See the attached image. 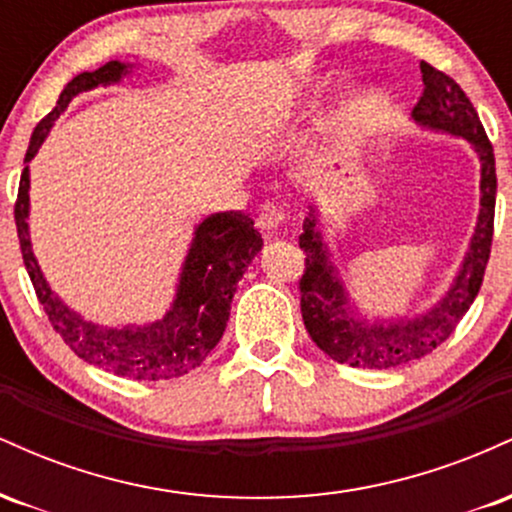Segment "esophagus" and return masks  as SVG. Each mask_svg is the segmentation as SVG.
Segmentation results:
<instances>
[{"instance_id":"1","label":"esophagus","mask_w":512,"mask_h":512,"mask_svg":"<svg viewBox=\"0 0 512 512\" xmlns=\"http://www.w3.org/2000/svg\"><path fill=\"white\" fill-rule=\"evenodd\" d=\"M286 221V211L279 204H262L260 214H257V226L267 233H276Z\"/></svg>"}]
</instances>
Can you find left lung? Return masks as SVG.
<instances>
[{"mask_svg": "<svg viewBox=\"0 0 512 512\" xmlns=\"http://www.w3.org/2000/svg\"><path fill=\"white\" fill-rule=\"evenodd\" d=\"M421 76H424V93L411 110V117L421 127L467 139L481 161V209L477 228H474L472 243L450 291L431 310H426L424 315L404 317V320L366 322L351 317V310L346 308L349 298H346L337 269L330 262V250L322 243L315 209L310 207V214L303 221V233L298 238V245L305 252V269L298 284L305 330L327 356L354 368H397L431 354L455 332L469 305L474 303L491 255L493 211H496L493 146L474 105L448 74L428 62H421Z\"/></svg>", "mask_w": 512, "mask_h": 512, "instance_id": "obj_1", "label": "left lung"}]
</instances>
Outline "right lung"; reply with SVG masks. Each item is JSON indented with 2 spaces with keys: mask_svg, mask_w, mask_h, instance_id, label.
I'll return each mask as SVG.
<instances>
[{
  "mask_svg": "<svg viewBox=\"0 0 512 512\" xmlns=\"http://www.w3.org/2000/svg\"><path fill=\"white\" fill-rule=\"evenodd\" d=\"M127 72V64L113 60L98 67L96 72L74 76L64 86L52 113L45 115L33 129L23 163L33 161L50 127L74 96L96 86L117 84ZM28 187H31V180H28L26 166L21 173L19 197L14 207L23 264L33 281L35 296L43 303L45 315L76 356L120 378L168 380L197 368L211 354L226 330L238 281L262 250V236L248 214L221 211L199 223L190 252L182 264L173 308L151 325H127L117 330V327H98L86 322L84 317L69 310L48 286L38 260L33 257L31 236H28Z\"/></svg>",
  "mask_w": 512,
  "mask_h": 512,
  "instance_id": "obj_1",
  "label": "right lung"
}]
</instances>
